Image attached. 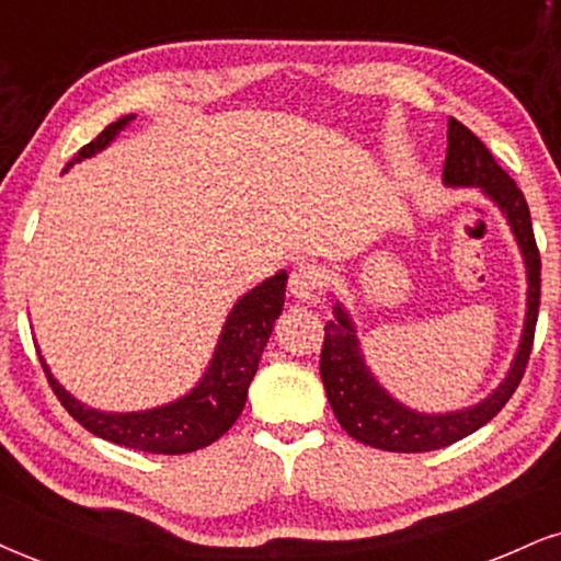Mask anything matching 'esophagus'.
Returning a JSON list of instances; mask_svg holds the SVG:
<instances>
[{
    "mask_svg": "<svg viewBox=\"0 0 561 561\" xmlns=\"http://www.w3.org/2000/svg\"><path fill=\"white\" fill-rule=\"evenodd\" d=\"M320 280H322L320 270L309 265V262H301V265L291 273V283H288V286H291V296L299 301L312 299L317 288H320Z\"/></svg>",
    "mask_w": 561,
    "mask_h": 561,
    "instance_id": "1",
    "label": "esophagus"
}]
</instances>
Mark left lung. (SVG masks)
Returning a JSON list of instances; mask_svg holds the SVG:
<instances>
[{"label": "left lung", "mask_w": 561, "mask_h": 561, "mask_svg": "<svg viewBox=\"0 0 561 561\" xmlns=\"http://www.w3.org/2000/svg\"><path fill=\"white\" fill-rule=\"evenodd\" d=\"M442 176L449 186H481L502 207L513 226L517 244L523 249L525 267H528L525 330L513 369L486 400L455 413H419L387 396L371 377L364 364L362 348H358L354 324L335 304V320L324 324L320 354L322 385L328 390L335 419L341 421L345 432L364 445L387 449V453H432V449L453 445L489 424L513 398L525 375V366H528L530 348H534L538 304H541V254H538L530 210L520 186L494 161L486 145L453 116L447 122V156Z\"/></svg>", "instance_id": "left-lung-1"}]
</instances>
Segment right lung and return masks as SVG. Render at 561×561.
<instances>
[{
	"mask_svg": "<svg viewBox=\"0 0 561 561\" xmlns=\"http://www.w3.org/2000/svg\"><path fill=\"white\" fill-rule=\"evenodd\" d=\"M133 119L135 116H122L119 122L108 124L95 140L82 145L78 156L67 163V169L106 148L116 133ZM286 273H278L260 283L257 288H252L247 296H241L228 314L216 356L207 366L205 377L199 379V385L190 396L176 400V403L140 413H101L75 400L51 377L44 362L41 366H44L48 385H51L59 403L65 405V411L95 437L153 455L195 453V449H203L210 442L224 437L241 416L249 382L257 371L262 348L273 333V322L278 320L283 299H286Z\"/></svg>",
	"mask_w": 561,
	"mask_h": 561,
	"instance_id": "obj_1",
	"label": "right lung"
}]
</instances>
